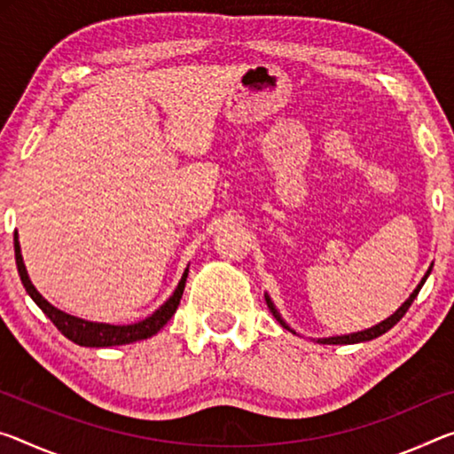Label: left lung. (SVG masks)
Returning a JSON list of instances; mask_svg holds the SVG:
<instances>
[{"instance_id":"1","label":"left lung","mask_w":454,"mask_h":454,"mask_svg":"<svg viewBox=\"0 0 454 454\" xmlns=\"http://www.w3.org/2000/svg\"><path fill=\"white\" fill-rule=\"evenodd\" d=\"M430 270H433V266H430L428 269V272L427 275H424V278L420 280V285L416 286L414 289V293L410 294V299L406 301L404 305H402L398 311H395L392 317H387L386 321H382L380 323V325H376V327H372V329H365V331H359V333H351V335H340V337H327V340H319V343H329V345H345V343H359V341H370V340H376V337H380V335H384L387 329H392L395 323H398L402 317H404L406 315V311L410 309V305H412V301L416 299V294L420 293V289H422V285H424V280H427V277L430 275ZM266 305H269V309H270V313L275 315V319L280 323V325H283L285 329H289V331H293L289 325H286V323L280 319V315H278V311L275 309V305H272V301L269 299V294H266Z\"/></svg>"}]
</instances>
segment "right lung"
Instances as JSON below:
<instances>
[{
	"label": "right lung",
	"instance_id": "right-lung-1",
	"mask_svg": "<svg viewBox=\"0 0 454 454\" xmlns=\"http://www.w3.org/2000/svg\"><path fill=\"white\" fill-rule=\"evenodd\" d=\"M13 248H16V264H18L21 285L26 286V291L34 299V303L48 315V319L54 323L56 329H59L64 337H68L70 341H74L78 345H84V348H111V345H125V343H133L139 340H147V337L155 335L157 331L165 325V323L174 317L176 309L179 305V301H182V294L185 289V278H188V270H185L182 280H179L176 293L171 294L168 303L161 305L145 321L133 323V325H106V323H90V321L72 317V315L62 313L60 309L50 305L48 301L42 297L38 291H35V286L32 285L30 277H27L24 261H21L18 234L13 236Z\"/></svg>",
	"mask_w": 454,
	"mask_h": 454
}]
</instances>
